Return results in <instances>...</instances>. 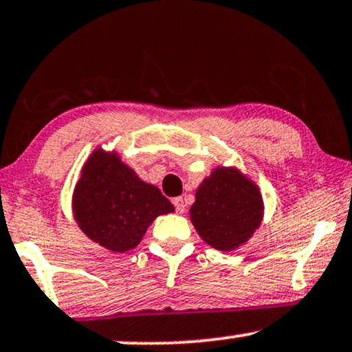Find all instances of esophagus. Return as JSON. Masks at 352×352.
I'll list each match as a JSON object with an SVG mask.
<instances>
[{
  "label": "esophagus",
  "mask_w": 352,
  "mask_h": 352,
  "mask_svg": "<svg viewBox=\"0 0 352 352\" xmlns=\"http://www.w3.org/2000/svg\"><path fill=\"white\" fill-rule=\"evenodd\" d=\"M173 206H175V209H177V212L179 214H184L185 212V201H184V198H182V196H179V198H173Z\"/></svg>",
  "instance_id": "1"
}]
</instances>
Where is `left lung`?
<instances>
[{
	"label": "left lung",
	"mask_w": 352,
	"mask_h": 352,
	"mask_svg": "<svg viewBox=\"0 0 352 352\" xmlns=\"http://www.w3.org/2000/svg\"><path fill=\"white\" fill-rule=\"evenodd\" d=\"M264 201L259 186L236 167L219 166L198 186L190 219L199 236L228 252L245 245L259 228Z\"/></svg>",
	"instance_id": "left-lung-1"
}]
</instances>
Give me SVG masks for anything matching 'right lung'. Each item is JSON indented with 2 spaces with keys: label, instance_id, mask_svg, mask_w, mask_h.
I'll use <instances>...</instances> for the list:
<instances>
[{
  "label": "right lung",
  "instance_id": "obj_1",
  "mask_svg": "<svg viewBox=\"0 0 352 352\" xmlns=\"http://www.w3.org/2000/svg\"><path fill=\"white\" fill-rule=\"evenodd\" d=\"M157 186L146 184L116 151L98 148L83 164L72 212L91 241L112 252L133 250L157 215L173 212Z\"/></svg>",
  "mask_w": 352,
  "mask_h": 352
}]
</instances>
